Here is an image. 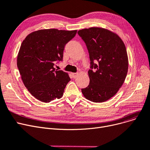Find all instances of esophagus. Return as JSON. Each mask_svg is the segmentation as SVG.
<instances>
[{"instance_id":"esophagus-1","label":"esophagus","mask_w":150,"mask_h":150,"mask_svg":"<svg viewBox=\"0 0 150 150\" xmlns=\"http://www.w3.org/2000/svg\"><path fill=\"white\" fill-rule=\"evenodd\" d=\"M77 75H78L77 73H72V76L74 77V79H76L77 76Z\"/></svg>"}]
</instances>
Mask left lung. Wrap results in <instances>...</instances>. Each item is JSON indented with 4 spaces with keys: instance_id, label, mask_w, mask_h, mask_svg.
Wrapping results in <instances>:
<instances>
[{
    "instance_id": "obj_1",
    "label": "left lung",
    "mask_w": 150,
    "mask_h": 150,
    "mask_svg": "<svg viewBox=\"0 0 150 150\" xmlns=\"http://www.w3.org/2000/svg\"><path fill=\"white\" fill-rule=\"evenodd\" d=\"M78 34L86 43L91 61L90 82L81 89L82 93L91 102L107 101L117 93L126 79L129 63L125 45L116 34L101 28L83 29Z\"/></svg>"
}]
</instances>
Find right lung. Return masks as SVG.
Returning a JSON list of instances; mask_svg holds the SVG:
<instances>
[{"instance_id":"right-lung-1","label":"right lung","mask_w":150,"mask_h":150,"mask_svg":"<svg viewBox=\"0 0 150 150\" xmlns=\"http://www.w3.org/2000/svg\"><path fill=\"white\" fill-rule=\"evenodd\" d=\"M76 30L42 29L32 32L21 43L17 66L24 86L36 99L50 102L60 99L70 80L67 73L54 68L62 61L66 45Z\"/></svg>"}]
</instances>
